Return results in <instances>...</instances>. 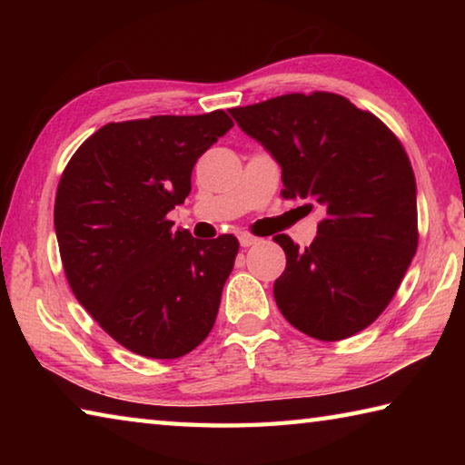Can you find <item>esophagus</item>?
<instances>
[{
  "instance_id": "34e87169",
  "label": "esophagus",
  "mask_w": 465,
  "mask_h": 465,
  "mask_svg": "<svg viewBox=\"0 0 465 465\" xmlns=\"http://www.w3.org/2000/svg\"><path fill=\"white\" fill-rule=\"evenodd\" d=\"M240 243L243 248H248V246H254V243H258V238L256 235H252V233H240Z\"/></svg>"
}]
</instances>
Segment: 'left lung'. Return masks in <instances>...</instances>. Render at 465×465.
Instances as JSON below:
<instances>
[{
  "instance_id": "left-lung-1",
  "label": "left lung",
  "mask_w": 465,
  "mask_h": 465,
  "mask_svg": "<svg viewBox=\"0 0 465 465\" xmlns=\"http://www.w3.org/2000/svg\"><path fill=\"white\" fill-rule=\"evenodd\" d=\"M282 170V196L324 217L308 248L285 233V272L272 293L291 326L342 341L388 308L419 246L416 180L398 137L330 92L285 94L230 108Z\"/></svg>"
}]
</instances>
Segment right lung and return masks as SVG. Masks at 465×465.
<instances>
[{
	"mask_svg": "<svg viewBox=\"0 0 465 465\" xmlns=\"http://www.w3.org/2000/svg\"><path fill=\"white\" fill-rule=\"evenodd\" d=\"M232 127L223 110L108 123L63 170L54 232L69 287L141 357H183L215 324L240 243L172 230L168 213L191 193L196 160Z\"/></svg>",
	"mask_w": 465,
	"mask_h": 465,
	"instance_id": "right-lung-1",
	"label": "right lung"
}]
</instances>
